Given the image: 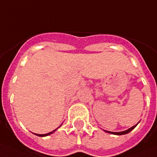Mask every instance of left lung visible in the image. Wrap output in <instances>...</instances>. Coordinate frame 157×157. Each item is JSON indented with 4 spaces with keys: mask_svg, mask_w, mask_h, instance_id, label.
Listing matches in <instances>:
<instances>
[{
    "mask_svg": "<svg viewBox=\"0 0 157 157\" xmlns=\"http://www.w3.org/2000/svg\"><path fill=\"white\" fill-rule=\"evenodd\" d=\"M138 123L136 125H135V126H133V127H132L131 128H129V129L126 130V131H123V132H109V131H105V132H107V133H109V134H113V135H118V136H122V135H126V134L129 133L130 132H132V130L135 128V127L138 125Z\"/></svg>",
    "mask_w": 157,
    "mask_h": 157,
    "instance_id": "obj_1",
    "label": "left lung"
}]
</instances>
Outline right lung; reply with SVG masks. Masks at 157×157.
Returning <instances> with one entry per match:
<instances>
[{
    "label": "right lung",
    "mask_w": 157,
    "mask_h": 157,
    "mask_svg": "<svg viewBox=\"0 0 157 157\" xmlns=\"http://www.w3.org/2000/svg\"><path fill=\"white\" fill-rule=\"evenodd\" d=\"M59 127H58V128H59ZM58 128H56V130H54V131H52V132H49V133H48V134H43V135H39V134H34V135H36V136H40V137H44V136H49V135H52V133H54V132H56V131Z\"/></svg>",
    "instance_id": "1"
}]
</instances>
